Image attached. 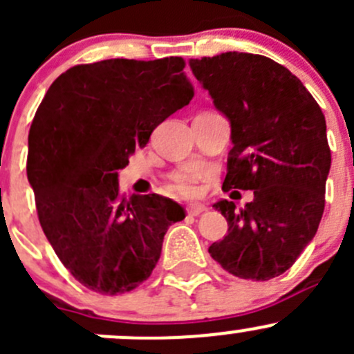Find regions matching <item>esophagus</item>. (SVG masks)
<instances>
[{
	"instance_id": "obj_1",
	"label": "esophagus",
	"mask_w": 354,
	"mask_h": 354,
	"mask_svg": "<svg viewBox=\"0 0 354 354\" xmlns=\"http://www.w3.org/2000/svg\"><path fill=\"white\" fill-rule=\"evenodd\" d=\"M185 210H187L188 216H200L202 212H205L207 207L205 205H188Z\"/></svg>"
}]
</instances>
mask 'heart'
<instances>
[{
  "mask_svg": "<svg viewBox=\"0 0 354 354\" xmlns=\"http://www.w3.org/2000/svg\"><path fill=\"white\" fill-rule=\"evenodd\" d=\"M169 180L171 188H173L176 194L183 195V197H195L198 195V180H197V174L194 171H188V169H180V171H174L167 176Z\"/></svg>",
  "mask_w": 354,
  "mask_h": 354,
  "instance_id": "b5f03b06",
  "label": "heart"
}]
</instances>
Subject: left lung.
I'll return each instance as SVG.
<instances>
[{
    "label": "left lung",
    "instance_id": "obj_1",
    "mask_svg": "<svg viewBox=\"0 0 354 354\" xmlns=\"http://www.w3.org/2000/svg\"><path fill=\"white\" fill-rule=\"evenodd\" d=\"M190 68L231 121L223 190H253L245 209L230 200L214 205L227 234L209 253L233 276L269 281L319 230L330 169L326 116L301 80L267 56L223 53L190 59Z\"/></svg>",
    "mask_w": 354,
    "mask_h": 354
}]
</instances>
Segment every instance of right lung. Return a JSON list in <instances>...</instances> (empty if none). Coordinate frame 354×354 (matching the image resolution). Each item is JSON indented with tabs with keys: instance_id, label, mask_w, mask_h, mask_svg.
Listing matches in <instances>:
<instances>
[{
	"instance_id": "1",
	"label": "right lung",
	"mask_w": 354,
	"mask_h": 354,
	"mask_svg": "<svg viewBox=\"0 0 354 354\" xmlns=\"http://www.w3.org/2000/svg\"><path fill=\"white\" fill-rule=\"evenodd\" d=\"M180 56L71 66L39 104L28 131L27 178L39 223L68 272L101 295L147 281L183 207L160 195L124 198L118 169L157 124L190 104Z\"/></svg>"
}]
</instances>
